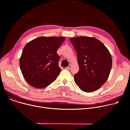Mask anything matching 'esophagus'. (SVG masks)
Segmentation results:
<instances>
[{
  "mask_svg": "<svg viewBox=\"0 0 130 130\" xmlns=\"http://www.w3.org/2000/svg\"><path fill=\"white\" fill-rule=\"evenodd\" d=\"M71 67H72V65H71V64H70L69 66L67 67H66V70H70L71 69Z\"/></svg>",
  "mask_w": 130,
  "mask_h": 130,
  "instance_id": "esophagus-1",
  "label": "esophagus"
}]
</instances>
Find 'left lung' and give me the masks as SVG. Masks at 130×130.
<instances>
[{
	"mask_svg": "<svg viewBox=\"0 0 130 130\" xmlns=\"http://www.w3.org/2000/svg\"><path fill=\"white\" fill-rule=\"evenodd\" d=\"M77 53L79 70L74 75L80 89L90 93L99 90L107 80L112 66L110 52L94 37L80 36L70 38Z\"/></svg>",
	"mask_w": 130,
	"mask_h": 130,
	"instance_id": "left-lung-1",
	"label": "left lung"
}]
</instances>
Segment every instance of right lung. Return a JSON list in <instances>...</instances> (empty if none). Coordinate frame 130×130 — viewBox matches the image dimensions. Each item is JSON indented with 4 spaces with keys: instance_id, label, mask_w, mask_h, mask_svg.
Returning a JSON list of instances; mask_svg holds the SVG:
<instances>
[{
    "instance_id": "1",
    "label": "right lung",
    "mask_w": 130,
    "mask_h": 130,
    "mask_svg": "<svg viewBox=\"0 0 130 130\" xmlns=\"http://www.w3.org/2000/svg\"><path fill=\"white\" fill-rule=\"evenodd\" d=\"M65 39L64 37L42 36L25 45L19 65L25 79L30 86L43 88L56 80L61 71L57 51Z\"/></svg>"
}]
</instances>
